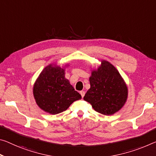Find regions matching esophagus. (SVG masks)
Masks as SVG:
<instances>
[{
	"instance_id": "34e87169",
	"label": "esophagus",
	"mask_w": 156,
	"mask_h": 156,
	"mask_svg": "<svg viewBox=\"0 0 156 156\" xmlns=\"http://www.w3.org/2000/svg\"><path fill=\"white\" fill-rule=\"evenodd\" d=\"M80 94H81V96H82V97L83 98V96H85V91H80Z\"/></svg>"
}]
</instances>
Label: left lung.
<instances>
[{"label": "left lung", "mask_w": 156, "mask_h": 156, "mask_svg": "<svg viewBox=\"0 0 156 156\" xmlns=\"http://www.w3.org/2000/svg\"><path fill=\"white\" fill-rule=\"evenodd\" d=\"M90 88L84 96L94 110L104 115H112L119 111L128 99L126 82L115 66L101 60L97 69L91 70Z\"/></svg>", "instance_id": "8db88e82"}]
</instances>
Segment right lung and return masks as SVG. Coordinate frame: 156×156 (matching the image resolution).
<instances>
[{"label":"right lung","mask_w":156,"mask_h":156,"mask_svg":"<svg viewBox=\"0 0 156 156\" xmlns=\"http://www.w3.org/2000/svg\"><path fill=\"white\" fill-rule=\"evenodd\" d=\"M57 63L47 65L34 83L33 93L35 102L44 112L57 115L68 109L74 101L81 99V95L75 91L65 78V69Z\"/></svg>","instance_id":"1"}]
</instances>
